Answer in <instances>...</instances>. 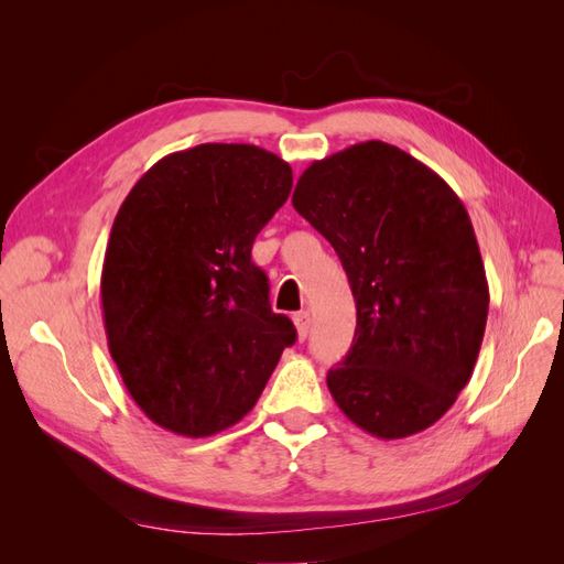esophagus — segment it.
Wrapping results in <instances>:
<instances>
[{
  "label": "esophagus",
  "mask_w": 564,
  "mask_h": 564,
  "mask_svg": "<svg viewBox=\"0 0 564 564\" xmlns=\"http://www.w3.org/2000/svg\"><path fill=\"white\" fill-rule=\"evenodd\" d=\"M294 324H296V332H299V340L308 338L311 332V313L308 311H301L294 315Z\"/></svg>",
  "instance_id": "34e87169"
}]
</instances>
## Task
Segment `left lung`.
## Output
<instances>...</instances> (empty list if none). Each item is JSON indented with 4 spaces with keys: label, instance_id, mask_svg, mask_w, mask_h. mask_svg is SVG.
I'll return each mask as SVG.
<instances>
[{
    "label": "left lung",
    "instance_id": "1",
    "mask_svg": "<svg viewBox=\"0 0 564 564\" xmlns=\"http://www.w3.org/2000/svg\"><path fill=\"white\" fill-rule=\"evenodd\" d=\"M292 204L338 253L357 305L332 398L381 440L425 431L470 381L485 336L489 286L466 207L383 141L313 162Z\"/></svg>",
    "mask_w": 564,
    "mask_h": 564
}]
</instances>
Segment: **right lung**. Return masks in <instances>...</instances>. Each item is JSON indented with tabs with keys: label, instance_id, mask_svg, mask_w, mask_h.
I'll use <instances>...</instances> for the list:
<instances>
[{
	"label": "right lung",
	"instance_id": "obj_1",
	"mask_svg": "<svg viewBox=\"0 0 564 564\" xmlns=\"http://www.w3.org/2000/svg\"><path fill=\"white\" fill-rule=\"evenodd\" d=\"M292 183V166L263 148L202 143L152 164L119 207L100 275L108 348L162 429H230L296 340L251 261Z\"/></svg>",
	"mask_w": 564,
	"mask_h": 564
}]
</instances>
